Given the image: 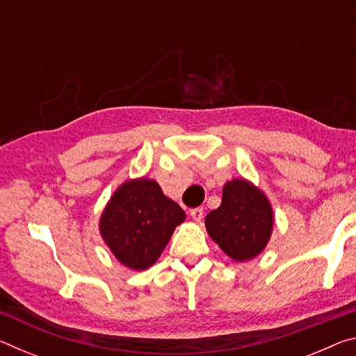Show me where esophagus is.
Wrapping results in <instances>:
<instances>
[{
    "mask_svg": "<svg viewBox=\"0 0 356 356\" xmlns=\"http://www.w3.org/2000/svg\"><path fill=\"white\" fill-rule=\"evenodd\" d=\"M190 215H191V218L195 220V221H201L202 216H204V210H202L201 207L191 209V210H190Z\"/></svg>",
    "mask_w": 356,
    "mask_h": 356,
    "instance_id": "esophagus-1",
    "label": "esophagus"
}]
</instances>
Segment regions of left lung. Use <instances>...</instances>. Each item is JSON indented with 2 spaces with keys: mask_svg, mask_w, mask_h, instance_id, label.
Instances as JSON below:
<instances>
[{
  "mask_svg": "<svg viewBox=\"0 0 356 356\" xmlns=\"http://www.w3.org/2000/svg\"><path fill=\"white\" fill-rule=\"evenodd\" d=\"M206 227L229 257L237 262L250 261L268 243L273 210L257 186L234 179L222 188L221 206L206 216Z\"/></svg>",
  "mask_w": 356,
  "mask_h": 356,
  "instance_id": "obj_1",
  "label": "left lung"
}]
</instances>
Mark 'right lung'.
I'll use <instances>...</instances> for the list:
<instances>
[{"mask_svg":"<svg viewBox=\"0 0 356 356\" xmlns=\"http://www.w3.org/2000/svg\"><path fill=\"white\" fill-rule=\"evenodd\" d=\"M185 220L179 204L150 179L127 180L100 216V234L120 264L146 270L160 257L174 229Z\"/></svg>","mask_w":356,"mask_h":356,"instance_id":"1","label":"right lung"}]
</instances>
